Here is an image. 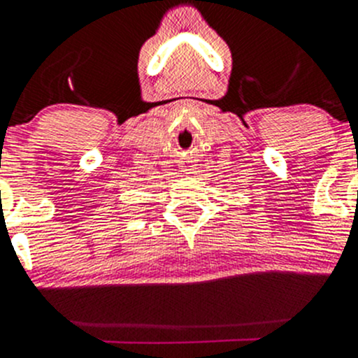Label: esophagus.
Returning a JSON list of instances; mask_svg holds the SVG:
<instances>
[{
  "label": "esophagus",
  "mask_w": 358,
  "mask_h": 358,
  "mask_svg": "<svg viewBox=\"0 0 358 358\" xmlns=\"http://www.w3.org/2000/svg\"><path fill=\"white\" fill-rule=\"evenodd\" d=\"M185 168H187V166H182V169H183V171H187V169H185Z\"/></svg>",
  "instance_id": "esophagus-1"
}]
</instances>
